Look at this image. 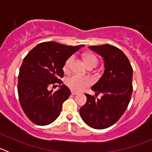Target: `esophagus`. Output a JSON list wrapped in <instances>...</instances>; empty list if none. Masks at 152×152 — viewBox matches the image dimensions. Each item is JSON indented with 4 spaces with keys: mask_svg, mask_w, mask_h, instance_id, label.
<instances>
[{
    "mask_svg": "<svg viewBox=\"0 0 152 152\" xmlns=\"http://www.w3.org/2000/svg\"><path fill=\"white\" fill-rule=\"evenodd\" d=\"M71 93H72V95H77V94H78L77 91H71Z\"/></svg>",
    "mask_w": 152,
    "mask_h": 152,
    "instance_id": "34e87169",
    "label": "esophagus"
}]
</instances>
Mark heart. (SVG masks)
Instances as JSON below:
<instances>
[{"label": "heart", "instance_id": "obj_1", "mask_svg": "<svg viewBox=\"0 0 152 152\" xmlns=\"http://www.w3.org/2000/svg\"><path fill=\"white\" fill-rule=\"evenodd\" d=\"M83 58H84L85 64L89 68H94V67L96 66V64H98V58L94 53H91V52L85 53L83 56ZM72 61H73V57L71 56L64 62V65H63V71L65 73H68V72H70L71 67H72ZM65 84L71 89L74 90V91H79L85 88L86 87L89 86L91 84V80L88 77L75 75L68 77L65 80Z\"/></svg>", "mask_w": 152, "mask_h": 152}]
</instances>
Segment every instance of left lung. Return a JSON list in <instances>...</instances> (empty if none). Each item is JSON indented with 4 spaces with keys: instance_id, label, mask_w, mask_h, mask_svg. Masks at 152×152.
Segmentation results:
<instances>
[{
    "instance_id": "8db88e82",
    "label": "left lung",
    "mask_w": 152,
    "mask_h": 152,
    "mask_svg": "<svg viewBox=\"0 0 152 152\" xmlns=\"http://www.w3.org/2000/svg\"><path fill=\"white\" fill-rule=\"evenodd\" d=\"M104 60L105 71L91 89L103 96L98 99L85 94L87 102L80 109L84 123L96 129L113 126L128 107L132 93V67L122 50L112 45H91Z\"/></svg>"
}]
</instances>
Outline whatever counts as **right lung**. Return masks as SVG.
I'll return each instance as SVG.
<instances>
[{
  "instance_id": "right-lung-1",
  "label": "right lung",
  "mask_w": 152,
  "mask_h": 152,
  "mask_svg": "<svg viewBox=\"0 0 152 152\" xmlns=\"http://www.w3.org/2000/svg\"><path fill=\"white\" fill-rule=\"evenodd\" d=\"M83 45L45 42L24 58L19 72L17 91L23 110L33 123L46 126L60 115L63 103L71 91L64 84L54 92L48 89L49 86L62 84L64 62Z\"/></svg>"
}]
</instances>
